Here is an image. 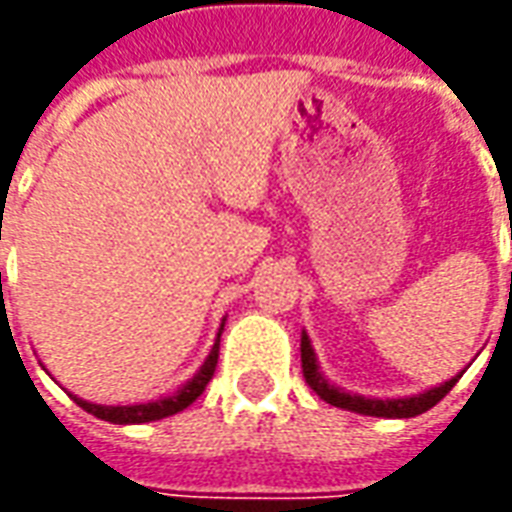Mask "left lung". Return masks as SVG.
<instances>
[{"instance_id":"obj_1","label":"left lung","mask_w":512,"mask_h":512,"mask_svg":"<svg viewBox=\"0 0 512 512\" xmlns=\"http://www.w3.org/2000/svg\"><path fill=\"white\" fill-rule=\"evenodd\" d=\"M301 370H304V378H307V384L312 386V392L326 400V403H332L337 408H345V411H356V414H365V417H386V419H408V417H417L422 411H428L439 403L441 397L450 392L452 386L458 384V378H450V381H444V384L433 386L428 392H422V395L414 397H392V400H378V397H362V395H351V392H343V389H337L334 384H329L323 373L318 370V362H315V351H312V343L307 332L301 334Z\"/></svg>"}]
</instances>
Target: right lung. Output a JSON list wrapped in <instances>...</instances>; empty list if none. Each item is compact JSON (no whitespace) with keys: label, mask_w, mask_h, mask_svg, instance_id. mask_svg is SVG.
I'll return each instance as SVG.
<instances>
[{"label":"right lung","mask_w":512,"mask_h":512,"mask_svg":"<svg viewBox=\"0 0 512 512\" xmlns=\"http://www.w3.org/2000/svg\"><path fill=\"white\" fill-rule=\"evenodd\" d=\"M222 329L216 334V343H213L208 359L202 362L194 378L180 386L175 395L161 397V400H153V403H136V406H98V403H87L82 397H71L76 400V406H82L87 414L106 419V422H115V425H139V422H156V419L172 417V414H178L183 408H189L205 392V386L213 378V370H216V362H219V337H222Z\"/></svg>","instance_id":"right-lung-1"}]
</instances>
